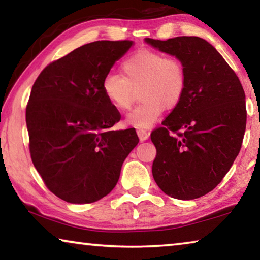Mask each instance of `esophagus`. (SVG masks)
Segmentation results:
<instances>
[{"instance_id": "34e87169", "label": "esophagus", "mask_w": 260, "mask_h": 260, "mask_svg": "<svg viewBox=\"0 0 260 260\" xmlns=\"http://www.w3.org/2000/svg\"><path fill=\"white\" fill-rule=\"evenodd\" d=\"M136 133H138V136H139V139H140V141H146V140H148V138H149V133L147 131H144V129H138L136 131Z\"/></svg>"}]
</instances>
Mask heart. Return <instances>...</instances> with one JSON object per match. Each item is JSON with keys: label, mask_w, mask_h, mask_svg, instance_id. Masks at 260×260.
Here are the masks:
<instances>
[{"label": "heart", "mask_w": 260, "mask_h": 260, "mask_svg": "<svg viewBox=\"0 0 260 260\" xmlns=\"http://www.w3.org/2000/svg\"><path fill=\"white\" fill-rule=\"evenodd\" d=\"M124 76L110 72L103 78L102 90L107 100L118 110L129 109L134 89H140L139 105L127 114V124L138 128L151 127L164 112L182 100L187 77L182 63L162 52L140 49L121 64Z\"/></svg>", "instance_id": "heart-1"}]
</instances>
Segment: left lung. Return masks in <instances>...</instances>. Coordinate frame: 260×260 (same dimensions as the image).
<instances>
[{
  "label": "left lung",
  "mask_w": 260,
  "mask_h": 260,
  "mask_svg": "<svg viewBox=\"0 0 260 260\" xmlns=\"http://www.w3.org/2000/svg\"><path fill=\"white\" fill-rule=\"evenodd\" d=\"M144 41L175 56L187 77L182 100L150 135L157 149L153 179L173 199H199L221 182L239 155L246 126L243 87L204 39Z\"/></svg>",
  "instance_id": "8db88e82"
}]
</instances>
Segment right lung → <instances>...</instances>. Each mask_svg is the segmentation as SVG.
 I'll return each mask as SVG.
<instances>
[{
    "label": "right lung",
    "mask_w": 260,
    "mask_h": 260,
    "mask_svg": "<svg viewBox=\"0 0 260 260\" xmlns=\"http://www.w3.org/2000/svg\"><path fill=\"white\" fill-rule=\"evenodd\" d=\"M133 41H95L61 57L35 80L26 108L29 151L48 189L65 202L93 203L116 187L139 143L135 128L113 131L120 113L103 78Z\"/></svg>",
    "instance_id": "obj_1"
}]
</instances>
